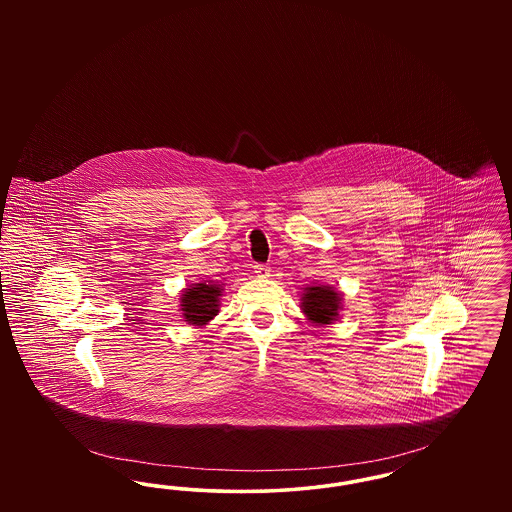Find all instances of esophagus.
Masks as SVG:
<instances>
[{
    "label": "esophagus",
    "mask_w": 512,
    "mask_h": 512,
    "mask_svg": "<svg viewBox=\"0 0 512 512\" xmlns=\"http://www.w3.org/2000/svg\"><path fill=\"white\" fill-rule=\"evenodd\" d=\"M253 270H255V274H259V276H268V274H270V267H268V265H253Z\"/></svg>",
    "instance_id": "34e87169"
}]
</instances>
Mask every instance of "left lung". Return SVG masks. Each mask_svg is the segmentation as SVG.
<instances>
[{"instance_id": "1", "label": "left lung", "mask_w": 512, "mask_h": 512, "mask_svg": "<svg viewBox=\"0 0 512 512\" xmlns=\"http://www.w3.org/2000/svg\"><path fill=\"white\" fill-rule=\"evenodd\" d=\"M340 293L324 286H311L303 293V313L317 324H328L338 317Z\"/></svg>"}]
</instances>
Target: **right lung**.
<instances>
[{
	"label": "right lung",
	"mask_w": 512,
	"mask_h": 512,
	"mask_svg": "<svg viewBox=\"0 0 512 512\" xmlns=\"http://www.w3.org/2000/svg\"><path fill=\"white\" fill-rule=\"evenodd\" d=\"M220 288L217 284H194L182 293V311L188 324L203 326L219 313Z\"/></svg>",
	"instance_id": "add662e5"
}]
</instances>
